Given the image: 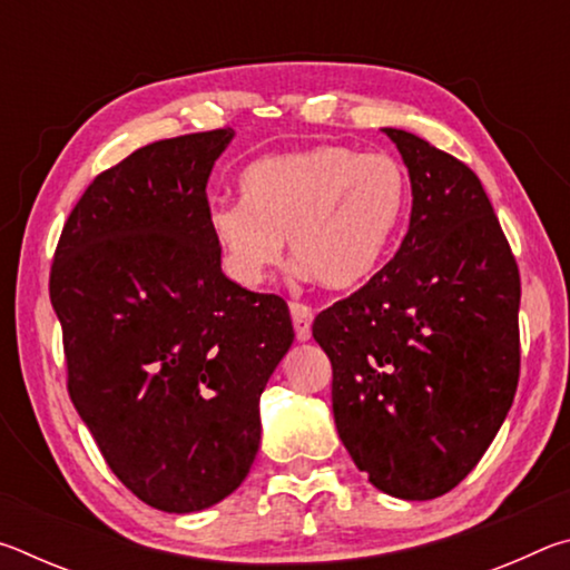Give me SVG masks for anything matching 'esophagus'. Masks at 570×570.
<instances>
[{"label": "esophagus", "mask_w": 570, "mask_h": 570, "mask_svg": "<svg viewBox=\"0 0 570 570\" xmlns=\"http://www.w3.org/2000/svg\"><path fill=\"white\" fill-rule=\"evenodd\" d=\"M312 320L314 314L306 304H298V302L292 304V322H294V332L298 342L312 340Z\"/></svg>", "instance_id": "34e87169"}]
</instances>
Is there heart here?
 <instances>
[{
    "mask_svg": "<svg viewBox=\"0 0 570 570\" xmlns=\"http://www.w3.org/2000/svg\"><path fill=\"white\" fill-rule=\"evenodd\" d=\"M240 198L208 208L224 272L258 288L292 240L298 272L342 292L366 282L387 256L407 206V178L387 153L314 146L268 156L240 173Z\"/></svg>",
    "mask_w": 570,
    "mask_h": 570,
    "instance_id": "1",
    "label": "heart"
}]
</instances>
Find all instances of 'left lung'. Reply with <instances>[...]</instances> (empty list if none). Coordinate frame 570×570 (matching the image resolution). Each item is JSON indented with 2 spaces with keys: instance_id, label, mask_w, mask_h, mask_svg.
Instances as JSON below:
<instances>
[{
  "instance_id": "obj_1",
  "label": "left lung",
  "mask_w": 570,
  "mask_h": 570,
  "mask_svg": "<svg viewBox=\"0 0 570 570\" xmlns=\"http://www.w3.org/2000/svg\"><path fill=\"white\" fill-rule=\"evenodd\" d=\"M384 132L410 173V228L312 332L354 465L382 493L432 500L478 465L513 404L520 274L475 173L407 130Z\"/></svg>"
}]
</instances>
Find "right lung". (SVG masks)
<instances>
[{"label":"right lung","mask_w":570,"mask_h":570,"mask_svg":"<svg viewBox=\"0 0 570 570\" xmlns=\"http://www.w3.org/2000/svg\"><path fill=\"white\" fill-rule=\"evenodd\" d=\"M230 140V128L180 135L100 173L50 272L75 410L122 485L166 513L244 482L258 400L294 342L282 296L220 272L206 183Z\"/></svg>","instance_id":"1"}]
</instances>
